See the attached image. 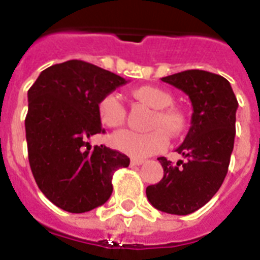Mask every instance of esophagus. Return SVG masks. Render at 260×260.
Masks as SVG:
<instances>
[{
    "mask_svg": "<svg viewBox=\"0 0 260 260\" xmlns=\"http://www.w3.org/2000/svg\"><path fill=\"white\" fill-rule=\"evenodd\" d=\"M144 163V159H138V158H132L131 159V165H134V166H140Z\"/></svg>",
    "mask_w": 260,
    "mask_h": 260,
    "instance_id": "esophagus-1",
    "label": "esophagus"
}]
</instances>
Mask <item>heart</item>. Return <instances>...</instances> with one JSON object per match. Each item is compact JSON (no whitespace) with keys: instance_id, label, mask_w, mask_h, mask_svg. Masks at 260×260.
Wrapping results in <instances>:
<instances>
[{"instance_id":"heart-1","label":"heart","mask_w":260,"mask_h":260,"mask_svg":"<svg viewBox=\"0 0 260 260\" xmlns=\"http://www.w3.org/2000/svg\"><path fill=\"white\" fill-rule=\"evenodd\" d=\"M132 95L156 109V114L152 120L155 129L146 134L131 129L118 131L112 136L110 142L114 148L134 158H147L159 154L169 146V135L178 136L185 131V116L177 108L171 106L174 98L165 89L146 85L132 90ZM97 109L101 122L109 128L120 126L125 121L126 110L117 94H105L98 102Z\"/></svg>"}]
</instances>
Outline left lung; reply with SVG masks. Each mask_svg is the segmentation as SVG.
<instances>
[{"mask_svg": "<svg viewBox=\"0 0 260 260\" xmlns=\"http://www.w3.org/2000/svg\"><path fill=\"white\" fill-rule=\"evenodd\" d=\"M189 95L191 126L177 148L186 160L173 165L158 158L162 181L146 189L148 201L170 214H190L202 208L224 182L234 150L238 100L224 77L204 70H186L162 78Z\"/></svg>", "mask_w": 260, "mask_h": 260, "instance_id": "left-lung-1", "label": "left lung"}]
</instances>
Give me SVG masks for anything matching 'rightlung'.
<instances>
[{
    "instance_id": "right-lung-1",
    "label": "right lung",
    "mask_w": 260,
    "mask_h": 260,
    "mask_svg": "<svg viewBox=\"0 0 260 260\" xmlns=\"http://www.w3.org/2000/svg\"><path fill=\"white\" fill-rule=\"evenodd\" d=\"M125 83L91 63L67 60L42 71L28 90L30 170L42 193L60 209L83 213L105 204L113 191V173L129 166L126 155L89 143L105 132L100 100Z\"/></svg>"
}]
</instances>
